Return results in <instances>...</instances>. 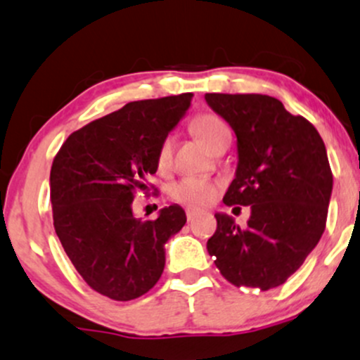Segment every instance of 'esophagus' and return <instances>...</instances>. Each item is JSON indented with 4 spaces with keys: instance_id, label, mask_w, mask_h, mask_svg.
<instances>
[{
    "instance_id": "34e87169",
    "label": "esophagus",
    "mask_w": 360,
    "mask_h": 360,
    "mask_svg": "<svg viewBox=\"0 0 360 360\" xmlns=\"http://www.w3.org/2000/svg\"><path fill=\"white\" fill-rule=\"evenodd\" d=\"M196 215H198V210H196V208H186V217L189 222H191Z\"/></svg>"
}]
</instances>
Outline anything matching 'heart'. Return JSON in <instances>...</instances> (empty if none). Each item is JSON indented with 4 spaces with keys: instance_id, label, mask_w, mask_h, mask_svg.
I'll list each match as a JSON object with an SVG mask.
<instances>
[{
    "instance_id": "b5f03b06",
    "label": "heart",
    "mask_w": 360,
    "mask_h": 360,
    "mask_svg": "<svg viewBox=\"0 0 360 360\" xmlns=\"http://www.w3.org/2000/svg\"><path fill=\"white\" fill-rule=\"evenodd\" d=\"M193 131L195 135L207 145L208 148L213 147L217 138L227 131V124L220 120L215 114H201L195 117L193 121ZM172 159V140L165 138L160 143L159 152H157V164L160 169H167ZM217 184L212 181L203 179V177H184V179L177 181L171 188V195L174 200L181 201V203L193 205V207H203L208 205L217 196Z\"/></svg>"
}]
</instances>
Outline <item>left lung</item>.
I'll return each instance as SVG.
<instances>
[{"instance_id": "1", "label": "left lung", "mask_w": 360, "mask_h": 360, "mask_svg": "<svg viewBox=\"0 0 360 360\" xmlns=\"http://www.w3.org/2000/svg\"><path fill=\"white\" fill-rule=\"evenodd\" d=\"M238 138L236 177L224 203L251 207L248 227L215 213L207 250L234 285L270 290L301 268L325 232L333 176L316 128L262 94H207Z\"/></svg>"}]
</instances>
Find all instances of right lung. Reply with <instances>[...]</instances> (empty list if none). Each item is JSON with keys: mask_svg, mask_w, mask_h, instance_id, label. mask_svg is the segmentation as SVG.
<instances>
[{"mask_svg": "<svg viewBox=\"0 0 360 360\" xmlns=\"http://www.w3.org/2000/svg\"><path fill=\"white\" fill-rule=\"evenodd\" d=\"M193 94L129 102L71 133L51 167L53 220L66 255L98 294L140 297L159 282L165 243L186 224L179 205L136 219L133 200L157 172V152Z\"/></svg>", "mask_w": 360, "mask_h": 360, "instance_id": "right-lung-1", "label": "right lung"}]
</instances>
